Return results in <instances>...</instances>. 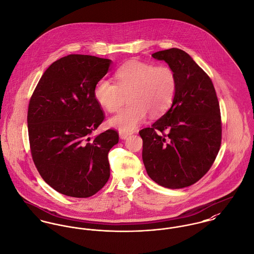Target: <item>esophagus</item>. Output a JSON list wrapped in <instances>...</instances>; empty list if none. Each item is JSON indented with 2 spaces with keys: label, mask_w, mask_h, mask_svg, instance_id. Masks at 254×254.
Returning <instances> with one entry per match:
<instances>
[{
  "label": "esophagus",
  "mask_w": 254,
  "mask_h": 254,
  "mask_svg": "<svg viewBox=\"0 0 254 254\" xmlns=\"http://www.w3.org/2000/svg\"><path fill=\"white\" fill-rule=\"evenodd\" d=\"M132 133L130 132H127V131H120L119 132V137L121 139H125V138H128Z\"/></svg>",
  "instance_id": "34e87169"
}]
</instances>
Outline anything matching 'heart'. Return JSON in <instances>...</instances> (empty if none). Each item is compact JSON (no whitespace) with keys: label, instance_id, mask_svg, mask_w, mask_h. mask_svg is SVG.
I'll return each instance as SVG.
<instances>
[{"label":"heart","instance_id":"heart-1","mask_svg":"<svg viewBox=\"0 0 254 254\" xmlns=\"http://www.w3.org/2000/svg\"><path fill=\"white\" fill-rule=\"evenodd\" d=\"M117 84L100 79L94 87L96 102L107 112L116 113L123 103L122 93H128V105L109 120L120 131H132L146 118L164 115L173 103L177 90L175 71L168 66H154L131 60L116 70Z\"/></svg>","mask_w":254,"mask_h":254}]
</instances>
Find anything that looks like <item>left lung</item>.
Wrapping results in <instances>:
<instances>
[{"label": "left lung", "mask_w": 254, "mask_h": 254, "mask_svg": "<svg viewBox=\"0 0 254 254\" xmlns=\"http://www.w3.org/2000/svg\"><path fill=\"white\" fill-rule=\"evenodd\" d=\"M152 57L165 61L175 71L177 90L169 111L151 127L138 132L142 161L156 184L184 188L207 174L219 151V103L211 79L185 51L170 48Z\"/></svg>", "instance_id": "obj_1"}]
</instances>
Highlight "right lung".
<instances>
[{"label":"right lung","mask_w":254,"mask_h":254,"mask_svg":"<svg viewBox=\"0 0 254 254\" xmlns=\"http://www.w3.org/2000/svg\"><path fill=\"white\" fill-rule=\"evenodd\" d=\"M112 60L70 54L42 75L28 108V133L34 163L47 185L74 198L96 194L110 179L108 154L118 142L110 129L92 138L105 116L94 87Z\"/></svg>","instance_id":"add662e5"}]
</instances>
